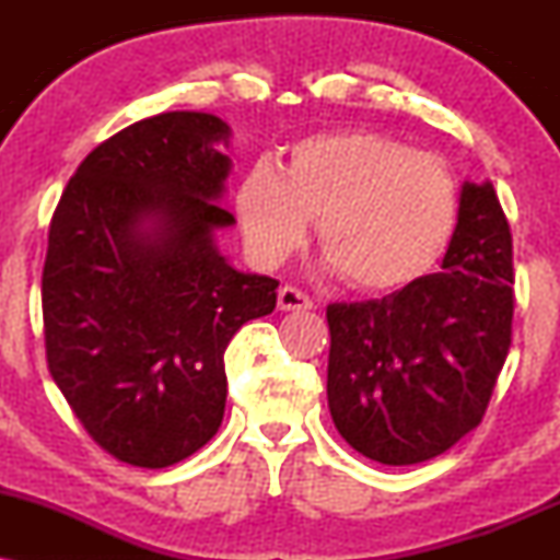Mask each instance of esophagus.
Wrapping results in <instances>:
<instances>
[{"label": "esophagus", "mask_w": 560, "mask_h": 560, "mask_svg": "<svg viewBox=\"0 0 560 560\" xmlns=\"http://www.w3.org/2000/svg\"><path fill=\"white\" fill-rule=\"evenodd\" d=\"M313 300L294 287L279 289V311H311Z\"/></svg>", "instance_id": "obj_1"}]
</instances>
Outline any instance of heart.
I'll list each match as a JSON object with an SVG mask.
<instances>
[{"label":"heart","instance_id":"heart-1","mask_svg":"<svg viewBox=\"0 0 560 560\" xmlns=\"http://www.w3.org/2000/svg\"><path fill=\"white\" fill-rule=\"evenodd\" d=\"M234 213L255 260L273 266L318 215L329 266L363 292H387L440 258L458 215V189L440 158L374 131L300 139L287 163L253 165L234 189Z\"/></svg>","mask_w":560,"mask_h":560}]
</instances>
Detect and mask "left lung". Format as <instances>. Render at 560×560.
Segmentation results:
<instances>
[{
	"mask_svg": "<svg viewBox=\"0 0 560 560\" xmlns=\"http://www.w3.org/2000/svg\"><path fill=\"white\" fill-rule=\"evenodd\" d=\"M382 300L326 307L337 432L384 466L436 458L479 427L511 347L513 242L494 186H460L442 260Z\"/></svg>",
	"mask_w": 560,
	"mask_h": 560,
	"instance_id": "1",
	"label": "left lung"
}]
</instances>
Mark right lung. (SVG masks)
<instances>
[{
    "label": "right lung",
    "instance_id": "right-lung-1",
    "mask_svg": "<svg viewBox=\"0 0 560 560\" xmlns=\"http://www.w3.org/2000/svg\"><path fill=\"white\" fill-rule=\"evenodd\" d=\"M210 113H160L102 141L49 223L42 273L49 374L113 458L165 468L197 453L226 408L223 352L276 307L271 276L218 253L231 160Z\"/></svg>",
    "mask_w": 560,
    "mask_h": 560
}]
</instances>
